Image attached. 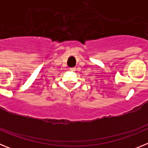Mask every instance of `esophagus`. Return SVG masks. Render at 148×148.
I'll use <instances>...</instances> for the list:
<instances>
[{
	"label": "esophagus",
	"mask_w": 148,
	"mask_h": 148,
	"mask_svg": "<svg viewBox=\"0 0 148 148\" xmlns=\"http://www.w3.org/2000/svg\"><path fill=\"white\" fill-rule=\"evenodd\" d=\"M75 70H76V68H75V67H71V68H70V71H72V72L75 71Z\"/></svg>",
	"instance_id": "esophagus-1"
}]
</instances>
